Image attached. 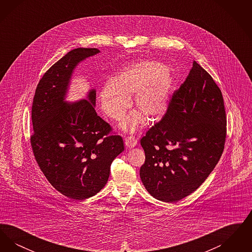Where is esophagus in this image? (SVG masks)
<instances>
[{"label": "esophagus", "instance_id": "esophagus-1", "mask_svg": "<svg viewBox=\"0 0 252 252\" xmlns=\"http://www.w3.org/2000/svg\"><path fill=\"white\" fill-rule=\"evenodd\" d=\"M125 141H126V145L128 147V148H133V147H135L136 145H137V139H135L133 136H130V137H126V139H125Z\"/></svg>", "mask_w": 252, "mask_h": 252}]
</instances>
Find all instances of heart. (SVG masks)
<instances>
[{
    "label": "heart",
    "mask_w": 252,
    "mask_h": 252,
    "mask_svg": "<svg viewBox=\"0 0 252 252\" xmlns=\"http://www.w3.org/2000/svg\"><path fill=\"white\" fill-rule=\"evenodd\" d=\"M174 87V77L165 65L155 60H141L125 66L102 86L99 101L103 111L113 120H121L131 105L133 110L122 122L121 128L137 131L145 122L161 120L167 112Z\"/></svg>",
    "instance_id": "1"
}]
</instances>
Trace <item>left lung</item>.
<instances>
[{
  "mask_svg": "<svg viewBox=\"0 0 252 252\" xmlns=\"http://www.w3.org/2000/svg\"><path fill=\"white\" fill-rule=\"evenodd\" d=\"M226 126L220 89L193 61L164 117L141 140L145 161L140 177L147 192L169 203L194 192L223 153Z\"/></svg>",
  "mask_w": 252,
  "mask_h": 252,
  "instance_id": "left-lung-1",
  "label": "left lung"
}]
</instances>
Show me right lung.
<instances>
[{"mask_svg": "<svg viewBox=\"0 0 252 252\" xmlns=\"http://www.w3.org/2000/svg\"><path fill=\"white\" fill-rule=\"evenodd\" d=\"M98 53L96 48L67 53L39 80L32 105L36 162L56 190L76 200L104 188L111 162L125 149L122 137L110 135V126L96 113L94 89L77 102L65 100L77 65Z\"/></svg>", "mask_w": 252, "mask_h": 252, "instance_id": "right-lung-1", "label": "right lung"}]
</instances>
